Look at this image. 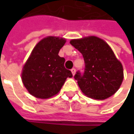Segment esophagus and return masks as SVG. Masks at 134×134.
Segmentation results:
<instances>
[{"label": "esophagus", "instance_id": "obj_1", "mask_svg": "<svg viewBox=\"0 0 134 134\" xmlns=\"http://www.w3.org/2000/svg\"><path fill=\"white\" fill-rule=\"evenodd\" d=\"M71 73H72V75H75V72H76V70H75V69H74V68H73V69L71 70Z\"/></svg>", "mask_w": 134, "mask_h": 134}]
</instances>
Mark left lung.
<instances>
[{
  "instance_id": "1",
  "label": "left lung",
  "mask_w": 134,
  "mask_h": 134,
  "mask_svg": "<svg viewBox=\"0 0 134 134\" xmlns=\"http://www.w3.org/2000/svg\"><path fill=\"white\" fill-rule=\"evenodd\" d=\"M70 44L82 54L85 62L83 75H75L82 92L95 100L114 95L122 83L124 71L110 46L95 36L71 39Z\"/></svg>"
}]
</instances>
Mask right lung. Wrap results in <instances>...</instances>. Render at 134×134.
<instances>
[{"label": "right lung", "mask_w": 134, "mask_h": 134, "mask_svg": "<svg viewBox=\"0 0 134 134\" xmlns=\"http://www.w3.org/2000/svg\"><path fill=\"white\" fill-rule=\"evenodd\" d=\"M66 39L47 36L34 47L24 64L21 80L28 92L34 97L48 99L58 94L71 71L64 67L65 59L58 54Z\"/></svg>", "instance_id": "obj_1"}]
</instances>
